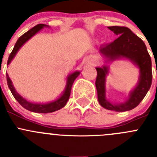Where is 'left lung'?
<instances>
[{
	"label": "left lung",
	"mask_w": 157,
	"mask_h": 157,
	"mask_svg": "<svg viewBox=\"0 0 157 157\" xmlns=\"http://www.w3.org/2000/svg\"><path fill=\"white\" fill-rule=\"evenodd\" d=\"M108 28L119 37L114 41L100 46L99 51L102 56L109 60L125 58L138 66L139 68V81L135 88L130 93L127 101L121 104H112L105 96V77L109 73V67H96L98 76L96 88L100 105L108 110L116 112L130 111L138 106L145 98L152 84V61L146 46L142 40L129 28L120 26H112Z\"/></svg>",
	"instance_id": "obj_1"
}]
</instances>
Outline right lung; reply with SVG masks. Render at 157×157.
<instances>
[{"mask_svg": "<svg viewBox=\"0 0 157 157\" xmlns=\"http://www.w3.org/2000/svg\"><path fill=\"white\" fill-rule=\"evenodd\" d=\"M44 27H46V25H36L35 27H34L33 28L29 30L28 31L26 32L25 34H23L21 37H19V39L17 40V41H16L15 46H14L13 50L12 51L11 54L9 55L7 64L8 65L11 63L12 59L15 57L16 54L17 53V52L19 51V48H21L22 45H23V44H24L25 42H27L30 38H31L34 34H37V32L39 31L40 30H41ZM79 71H75L74 73H72L70 75H68L67 79L66 88H65V90L64 92L63 93V94H62L58 99H56V101H52V102H49V103L47 104L32 103V102H30V101L24 99L23 97H21V96L19 95V94L16 92V89L14 88L13 85H12V81H11L10 78L8 77V75L7 74V73L6 76L8 88L10 89L11 92H12V95H13V97L15 98V99H16V101L24 108V109H27V110L30 111V112H37V113H48V112H55V111L59 110V109H62V108H63V107L66 105L67 102V101H68L69 99V97H70L71 90V86L72 85H73V82H74V81L75 80L76 78L79 75Z\"/></svg>", "mask_w": 157, "mask_h": 157, "instance_id": "add662e5", "label": "right lung"}]
</instances>
